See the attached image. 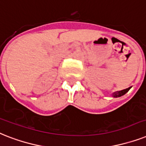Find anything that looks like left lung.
I'll return each mask as SVG.
<instances>
[{
	"label": "left lung",
	"mask_w": 146,
	"mask_h": 146,
	"mask_svg": "<svg viewBox=\"0 0 146 146\" xmlns=\"http://www.w3.org/2000/svg\"><path fill=\"white\" fill-rule=\"evenodd\" d=\"M131 88H127V89H124V90H122V91H119V92H115V93L112 94V96L113 97H115V98H118V97H121V96L124 95V94H126L127 92H128L129 90L131 89Z\"/></svg>",
	"instance_id": "left-lung-1"
}]
</instances>
